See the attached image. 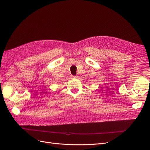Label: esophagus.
Returning a JSON list of instances; mask_svg holds the SVG:
<instances>
[{
	"mask_svg": "<svg viewBox=\"0 0 150 150\" xmlns=\"http://www.w3.org/2000/svg\"><path fill=\"white\" fill-rule=\"evenodd\" d=\"M71 77H72V78H77L78 76H71Z\"/></svg>",
	"mask_w": 150,
	"mask_h": 150,
	"instance_id": "1",
	"label": "esophagus"
}]
</instances>
